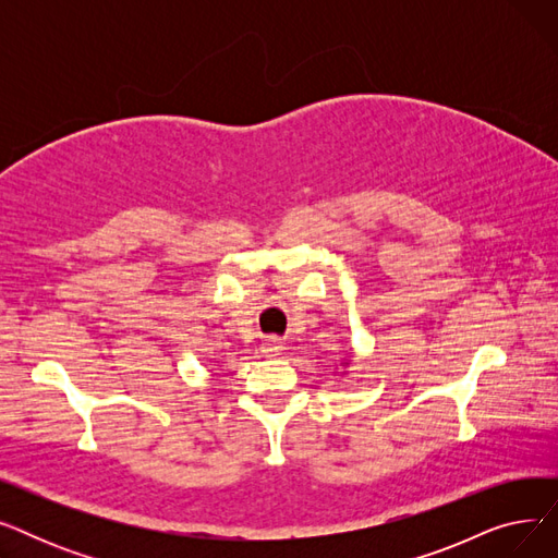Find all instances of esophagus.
<instances>
[{
	"label": "esophagus",
	"mask_w": 558,
	"mask_h": 558,
	"mask_svg": "<svg viewBox=\"0 0 558 558\" xmlns=\"http://www.w3.org/2000/svg\"><path fill=\"white\" fill-rule=\"evenodd\" d=\"M282 341L278 339V337H269V339H264V343H262V353L264 355H278V353H282Z\"/></svg>",
	"instance_id": "esophagus-1"
}]
</instances>
